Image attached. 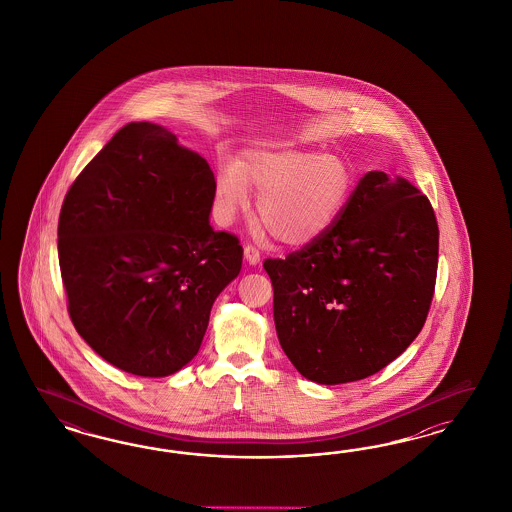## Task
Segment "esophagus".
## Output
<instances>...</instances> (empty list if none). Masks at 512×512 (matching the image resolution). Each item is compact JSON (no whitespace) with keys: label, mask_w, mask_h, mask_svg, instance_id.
<instances>
[{"label":"esophagus","mask_w":512,"mask_h":512,"mask_svg":"<svg viewBox=\"0 0 512 512\" xmlns=\"http://www.w3.org/2000/svg\"><path fill=\"white\" fill-rule=\"evenodd\" d=\"M244 257H246V261H248L249 264H257L261 261L259 249L255 248V246H251V244L244 246Z\"/></svg>","instance_id":"34e87169"}]
</instances>
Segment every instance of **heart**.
<instances>
[{"mask_svg": "<svg viewBox=\"0 0 512 512\" xmlns=\"http://www.w3.org/2000/svg\"><path fill=\"white\" fill-rule=\"evenodd\" d=\"M353 172L345 161L321 152L257 150L223 167L216 199L223 223L246 208L255 187L263 229L283 246H306L334 225L353 191Z\"/></svg>", "mask_w": 512, "mask_h": 512, "instance_id": "1", "label": "heart"}]
</instances>
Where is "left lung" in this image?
<instances>
[{
	"label": "left lung",
	"mask_w": 512,
	"mask_h": 512,
	"mask_svg": "<svg viewBox=\"0 0 512 512\" xmlns=\"http://www.w3.org/2000/svg\"><path fill=\"white\" fill-rule=\"evenodd\" d=\"M439 229L407 180L364 174L334 225L266 259L281 349L306 379L340 385L400 357L432 306Z\"/></svg>",
	"instance_id": "obj_1"
}]
</instances>
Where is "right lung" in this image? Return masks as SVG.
Returning a JSON list of instances; mask_svg holds the SVG:
<instances>
[{"instance_id":"1","label":"right lung","mask_w":512,"mask_h":512,"mask_svg":"<svg viewBox=\"0 0 512 512\" xmlns=\"http://www.w3.org/2000/svg\"><path fill=\"white\" fill-rule=\"evenodd\" d=\"M214 195L206 159L148 122L124 125L69 187L58 221L67 311L112 366L165 377L199 353L244 253L210 227Z\"/></svg>"}]
</instances>
